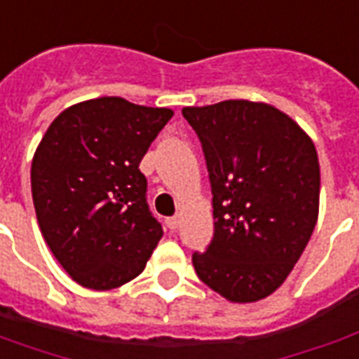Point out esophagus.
<instances>
[{
	"instance_id": "34e87169",
	"label": "esophagus",
	"mask_w": 359,
	"mask_h": 359,
	"mask_svg": "<svg viewBox=\"0 0 359 359\" xmlns=\"http://www.w3.org/2000/svg\"><path fill=\"white\" fill-rule=\"evenodd\" d=\"M165 225L169 226L171 231H175V229H179L180 219L179 217H167V219H165Z\"/></svg>"
}]
</instances>
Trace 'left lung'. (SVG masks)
<instances>
[{
    "instance_id": "1",
    "label": "left lung",
    "mask_w": 359,
    "mask_h": 359,
    "mask_svg": "<svg viewBox=\"0 0 359 359\" xmlns=\"http://www.w3.org/2000/svg\"><path fill=\"white\" fill-rule=\"evenodd\" d=\"M202 142L215 233L192 264L211 290L234 304L267 298L290 275L319 215L313 140L275 105L250 100L184 107Z\"/></svg>"
}]
</instances>
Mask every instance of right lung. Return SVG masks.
<instances>
[{"label": "right lung", "instance_id": "right-lung-1", "mask_svg": "<svg viewBox=\"0 0 359 359\" xmlns=\"http://www.w3.org/2000/svg\"><path fill=\"white\" fill-rule=\"evenodd\" d=\"M171 117L167 107L105 95L61 111L38 144L30 169L38 225L84 288L133 280L161 241L138 165Z\"/></svg>", "mask_w": 359, "mask_h": 359}]
</instances>
